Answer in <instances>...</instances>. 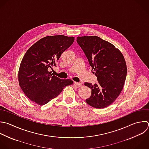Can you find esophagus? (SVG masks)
Returning <instances> with one entry per match:
<instances>
[{"instance_id":"1","label":"esophagus","mask_w":149,"mask_h":149,"mask_svg":"<svg viewBox=\"0 0 149 149\" xmlns=\"http://www.w3.org/2000/svg\"><path fill=\"white\" fill-rule=\"evenodd\" d=\"M74 84L77 86V87H80L82 86V83H77V82H74Z\"/></svg>"}]
</instances>
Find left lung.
Instances as JSON below:
<instances>
[{
	"mask_svg": "<svg viewBox=\"0 0 149 149\" xmlns=\"http://www.w3.org/2000/svg\"><path fill=\"white\" fill-rule=\"evenodd\" d=\"M77 42L84 52L98 83L84 85L91 90L86 102L95 108L110 105L119 95L126 80L127 67L121 52L97 36L78 37Z\"/></svg>",
	"mask_w": 149,
	"mask_h": 149,
	"instance_id": "obj_1",
	"label": "left lung"
}]
</instances>
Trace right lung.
<instances>
[{"label":"right lung","mask_w":149,"mask_h":149,"mask_svg":"<svg viewBox=\"0 0 149 149\" xmlns=\"http://www.w3.org/2000/svg\"><path fill=\"white\" fill-rule=\"evenodd\" d=\"M74 37L47 36L33 45L25 54L19 70V83L32 101L44 105L56 97L69 85L70 79H61L49 72L62 54L74 42Z\"/></svg>","instance_id":"add662e5"}]
</instances>
